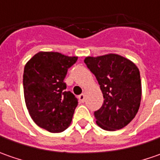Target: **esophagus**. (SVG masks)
I'll return each instance as SVG.
<instances>
[{"mask_svg": "<svg viewBox=\"0 0 160 160\" xmlns=\"http://www.w3.org/2000/svg\"><path fill=\"white\" fill-rule=\"evenodd\" d=\"M78 99H79V101L81 102H84V101H85V94L84 93L80 94V95L78 96Z\"/></svg>", "mask_w": 160, "mask_h": 160, "instance_id": "1", "label": "esophagus"}]
</instances>
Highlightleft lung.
Segmentation results:
<instances>
[{
  "instance_id": "8db88e82",
  "label": "left lung",
  "mask_w": 160,
  "mask_h": 160,
  "mask_svg": "<svg viewBox=\"0 0 160 160\" xmlns=\"http://www.w3.org/2000/svg\"><path fill=\"white\" fill-rule=\"evenodd\" d=\"M95 76L104 102L94 112L97 125L107 131L127 126L138 112L142 99V83L138 68L131 60L118 54L84 59Z\"/></svg>"
}]
</instances>
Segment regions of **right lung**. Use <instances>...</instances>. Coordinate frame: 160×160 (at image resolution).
<instances>
[{
	"label": "right lung",
	"instance_id": "right-lung-1",
	"mask_svg": "<svg viewBox=\"0 0 160 160\" xmlns=\"http://www.w3.org/2000/svg\"><path fill=\"white\" fill-rule=\"evenodd\" d=\"M77 57L40 52L25 66L23 75L25 102L32 119L51 132H60L71 124L78 101L67 92L68 69Z\"/></svg>",
	"mask_w": 160,
	"mask_h": 160
}]
</instances>
